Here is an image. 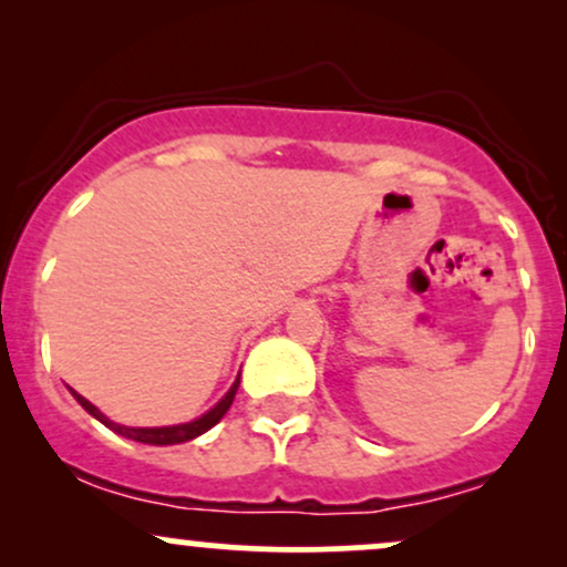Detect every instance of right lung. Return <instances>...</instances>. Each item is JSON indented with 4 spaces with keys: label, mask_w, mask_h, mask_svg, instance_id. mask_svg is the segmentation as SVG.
Here are the masks:
<instances>
[{
    "label": "right lung",
    "mask_w": 567,
    "mask_h": 567,
    "mask_svg": "<svg viewBox=\"0 0 567 567\" xmlns=\"http://www.w3.org/2000/svg\"><path fill=\"white\" fill-rule=\"evenodd\" d=\"M237 389H239V379L231 383V389H229V392H226V396L218 402L216 408H210L205 415H199V419L188 421V424H178V426H154V429H143V426L135 429V426L114 424L112 419H106V415H103L101 410H97V408L93 405V402L84 400L82 394H76V392H71V394H74V400L80 402V405H82L84 410H87V413L93 415V419L101 421L103 426L112 429V432L122 434V437L135 440V442H143V445H178V442H188V440L199 437V434H205L207 429L216 426L218 421L226 415V410L231 408L234 394H237Z\"/></svg>",
    "instance_id": "1"
}]
</instances>
